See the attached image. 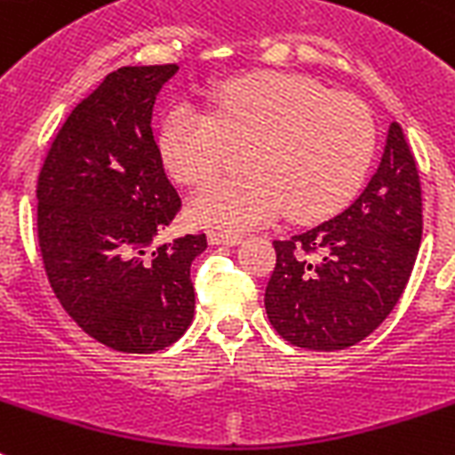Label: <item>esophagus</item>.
I'll use <instances>...</instances> for the list:
<instances>
[{
	"label": "esophagus",
	"instance_id": "1",
	"mask_svg": "<svg viewBox=\"0 0 455 455\" xmlns=\"http://www.w3.org/2000/svg\"><path fill=\"white\" fill-rule=\"evenodd\" d=\"M210 245H238L243 235L240 234H227V231H210L208 234Z\"/></svg>",
	"mask_w": 455,
	"mask_h": 455
}]
</instances>
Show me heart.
<instances>
[{
	"mask_svg": "<svg viewBox=\"0 0 455 455\" xmlns=\"http://www.w3.org/2000/svg\"><path fill=\"white\" fill-rule=\"evenodd\" d=\"M377 145L372 110L315 80L270 74L231 83L210 116L175 106L159 133L166 169L185 185L215 178L231 148H247L245 175L208 182L189 198V220L247 231L277 217L322 220L363 185Z\"/></svg>",
	"mask_w": 455,
	"mask_h": 455,
	"instance_id": "b5f03b06",
	"label": "heart"
}]
</instances>
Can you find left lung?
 Instances as JSON below:
<instances>
[{
	"instance_id": "left-lung-1",
	"label": "left lung",
	"mask_w": 455,
	"mask_h": 455,
	"mask_svg": "<svg viewBox=\"0 0 455 455\" xmlns=\"http://www.w3.org/2000/svg\"><path fill=\"white\" fill-rule=\"evenodd\" d=\"M421 180L403 127H388L361 196L319 227L275 240L266 315L286 342L338 351L379 326L403 296L421 245Z\"/></svg>"
}]
</instances>
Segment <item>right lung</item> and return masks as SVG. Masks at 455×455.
Instances as JSON below:
<instances>
[{"label": "right lung", "instance_id": "1", "mask_svg": "<svg viewBox=\"0 0 455 455\" xmlns=\"http://www.w3.org/2000/svg\"><path fill=\"white\" fill-rule=\"evenodd\" d=\"M178 64L122 67L71 110L36 182L44 268L67 315L101 345L152 354L194 319L192 261L205 234L155 247L180 212L152 136Z\"/></svg>", "mask_w": 455, "mask_h": 455}]
</instances>
